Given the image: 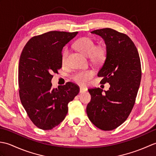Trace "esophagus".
Masks as SVG:
<instances>
[{"label":"esophagus","mask_w":156,"mask_h":156,"mask_svg":"<svg viewBox=\"0 0 156 156\" xmlns=\"http://www.w3.org/2000/svg\"><path fill=\"white\" fill-rule=\"evenodd\" d=\"M87 90V88L85 87H80V93H82V92H84Z\"/></svg>","instance_id":"obj_1"}]
</instances>
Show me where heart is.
<instances>
[{"label":"heart","mask_w":156,"mask_h":156,"mask_svg":"<svg viewBox=\"0 0 156 156\" xmlns=\"http://www.w3.org/2000/svg\"><path fill=\"white\" fill-rule=\"evenodd\" d=\"M75 46L79 51L87 56H90L91 59L94 62H101L103 60L106 51L104 48L101 46L97 47L95 41L93 39L84 37L79 39L75 43ZM69 54V51L67 48H65L62 53V63L65 64L67 62V58ZM94 73L91 69H84L74 72L71 76L73 80L76 83L81 85L87 84L94 76Z\"/></svg>","instance_id":"1"}]
</instances>
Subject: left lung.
<instances>
[{"instance_id": "left-lung-1", "label": "left lung", "mask_w": 156, "mask_h": 156, "mask_svg": "<svg viewBox=\"0 0 156 156\" xmlns=\"http://www.w3.org/2000/svg\"><path fill=\"white\" fill-rule=\"evenodd\" d=\"M101 36L106 44V58L98 72L101 83L108 82V90L89 88L91 101L87 107L90 121L101 130L117 128L127 119L135 102L141 78L140 55L133 41L111 28L91 31Z\"/></svg>"}]
</instances>
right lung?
Returning a JSON list of instances; mask_svg holds the SVG:
<instances>
[{"label":"right lung","instance_id":"add662e5","mask_svg":"<svg viewBox=\"0 0 156 156\" xmlns=\"http://www.w3.org/2000/svg\"><path fill=\"white\" fill-rule=\"evenodd\" d=\"M51 31L31 38L25 45L19 63V92L23 107L35 126L50 130L65 119L68 105L80 92L68 82L52 89V73L62 68V50L78 34Z\"/></svg>","mask_w":156,"mask_h":156}]
</instances>
